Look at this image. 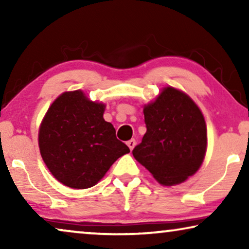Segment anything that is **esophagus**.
<instances>
[{"label":"esophagus","instance_id":"1","mask_svg":"<svg viewBox=\"0 0 249 249\" xmlns=\"http://www.w3.org/2000/svg\"><path fill=\"white\" fill-rule=\"evenodd\" d=\"M127 145H128V147L130 148V151H132V149H134V147L136 146V141H135V139H130V141L127 142Z\"/></svg>","mask_w":249,"mask_h":249}]
</instances>
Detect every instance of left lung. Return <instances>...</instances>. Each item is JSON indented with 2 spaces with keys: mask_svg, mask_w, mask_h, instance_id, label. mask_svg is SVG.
I'll use <instances>...</instances> for the list:
<instances>
[{
  "mask_svg": "<svg viewBox=\"0 0 249 249\" xmlns=\"http://www.w3.org/2000/svg\"><path fill=\"white\" fill-rule=\"evenodd\" d=\"M142 112L147 131L132 155L162 186L185 182L206 155L207 128L198 105L185 91L168 86Z\"/></svg>",
  "mask_w": 249,
  "mask_h": 249,
  "instance_id": "obj_1",
  "label": "left lung"
}]
</instances>
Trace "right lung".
<instances>
[{
    "label": "right lung",
    "instance_id": "1",
    "mask_svg": "<svg viewBox=\"0 0 249 249\" xmlns=\"http://www.w3.org/2000/svg\"><path fill=\"white\" fill-rule=\"evenodd\" d=\"M107 105L83 90L59 95L39 124L38 146L52 176L72 189L96 185L111 165L130 152L103 118Z\"/></svg>",
    "mask_w": 249,
    "mask_h": 249
}]
</instances>
